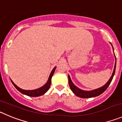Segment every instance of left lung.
I'll list each match as a JSON object with an SVG mask.
<instances>
[{
    "label": "left lung",
    "instance_id": "8db88e82",
    "mask_svg": "<svg viewBox=\"0 0 122 122\" xmlns=\"http://www.w3.org/2000/svg\"><path fill=\"white\" fill-rule=\"evenodd\" d=\"M116 62L115 63V66L113 72H112V76L111 77L110 79L109 80V81L104 86H103L102 87L100 88H98L97 89H94V90H92V91H83V90H81L79 88H78L77 87H76L72 83V81H71V79H70V77L68 76V81H69V85H70V88H71V91L76 95L77 96L81 98H91V97H96V96H98L99 95H100L101 94H102L103 92L105 91L106 89H107L109 85H110L111 82L112 81V79H113L114 75L115 74V71H116Z\"/></svg>",
    "mask_w": 122,
    "mask_h": 122
}]
</instances>
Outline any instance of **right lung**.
I'll list each match as a JSON object with an SVG mask.
<instances>
[{
	"label": "right lung",
	"mask_w": 122,
	"mask_h": 122,
	"mask_svg": "<svg viewBox=\"0 0 122 122\" xmlns=\"http://www.w3.org/2000/svg\"><path fill=\"white\" fill-rule=\"evenodd\" d=\"M56 70V67L51 71V74L50 75V77H49V79L48 80L47 83H46L45 85H43V86L41 87V88H39V89H35V90H24V89H22L21 88H19L18 86H17L13 82L12 80H11L12 82V83L13 84V85L15 86V88L17 89L18 91L20 92L21 93L23 94H25L28 96H30V97H38V96H42V95L44 94L46 91H48L50 88V86H51V78L52 77V75H53L54 72V71Z\"/></svg>",
	"instance_id": "add662e5"
}]
</instances>
